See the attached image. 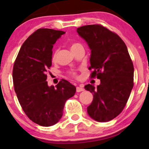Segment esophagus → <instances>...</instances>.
<instances>
[{
  "label": "esophagus",
  "mask_w": 149,
  "mask_h": 149,
  "mask_svg": "<svg viewBox=\"0 0 149 149\" xmlns=\"http://www.w3.org/2000/svg\"><path fill=\"white\" fill-rule=\"evenodd\" d=\"M77 92H81V91H83L84 90V89L82 88L81 87H77Z\"/></svg>",
  "instance_id": "esophagus-1"
}]
</instances>
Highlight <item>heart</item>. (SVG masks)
<instances>
[{"instance_id": "b5f03b06", "label": "heart", "mask_w": 149, "mask_h": 149, "mask_svg": "<svg viewBox=\"0 0 149 149\" xmlns=\"http://www.w3.org/2000/svg\"><path fill=\"white\" fill-rule=\"evenodd\" d=\"M81 46V44L79 43V42H73L71 43L70 45V48H71V50L73 51L74 49H75ZM58 49H56L54 51V54H53V56H52V60H54L56 58V56H57V54H58ZM70 74L71 75V76L72 77H75L76 76V73H75L74 71H71V72H70Z\"/></svg>"}]
</instances>
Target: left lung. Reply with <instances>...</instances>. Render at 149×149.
Instances as JSON below:
<instances>
[{
    "label": "left lung",
    "instance_id": "8db88e82",
    "mask_svg": "<svg viewBox=\"0 0 149 149\" xmlns=\"http://www.w3.org/2000/svg\"><path fill=\"white\" fill-rule=\"evenodd\" d=\"M77 32L91 51V78L100 79L97 89L88 84L85 89L93 94L87 113L98 122L113 119L123 111L134 86V65L120 36L101 24L83 26Z\"/></svg>",
    "mask_w": 149,
    "mask_h": 149
}]
</instances>
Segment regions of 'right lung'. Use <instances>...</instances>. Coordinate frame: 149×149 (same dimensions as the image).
<instances>
[{"mask_svg": "<svg viewBox=\"0 0 149 149\" xmlns=\"http://www.w3.org/2000/svg\"><path fill=\"white\" fill-rule=\"evenodd\" d=\"M65 32L39 28L25 40L13 68L14 89L27 117L38 125L49 127L58 123L67 100L76 87L62 79L56 87L46 81L52 64V48Z\"/></svg>", "mask_w": 149, "mask_h": 149, "instance_id": "right-lung-1", "label": "right lung"}]
</instances>
